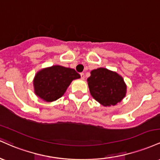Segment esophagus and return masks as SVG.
Instances as JSON below:
<instances>
[{"label":"esophagus","mask_w":160,"mask_h":160,"mask_svg":"<svg viewBox=\"0 0 160 160\" xmlns=\"http://www.w3.org/2000/svg\"><path fill=\"white\" fill-rule=\"evenodd\" d=\"M80 76H81L82 80H84V78H85V74H84V73H80Z\"/></svg>","instance_id":"1"}]
</instances>
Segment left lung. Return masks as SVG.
<instances>
[{"label":"left lung","instance_id":"obj_1","mask_svg":"<svg viewBox=\"0 0 160 160\" xmlns=\"http://www.w3.org/2000/svg\"><path fill=\"white\" fill-rule=\"evenodd\" d=\"M87 79L92 96L103 106L116 105L126 96V85L120 74L104 68L92 70Z\"/></svg>","mask_w":160,"mask_h":160}]
</instances>
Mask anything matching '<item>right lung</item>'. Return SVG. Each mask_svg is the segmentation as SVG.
Returning <instances> with one entry per match:
<instances>
[{
    "label": "right lung",
    "mask_w": 160,
    "mask_h": 160,
    "mask_svg": "<svg viewBox=\"0 0 160 160\" xmlns=\"http://www.w3.org/2000/svg\"><path fill=\"white\" fill-rule=\"evenodd\" d=\"M80 75L74 69L54 65L41 69L34 78V93L45 102H54L61 98L72 80Z\"/></svg>",
    "instance_id": "add662e5"
}]
</instances>
